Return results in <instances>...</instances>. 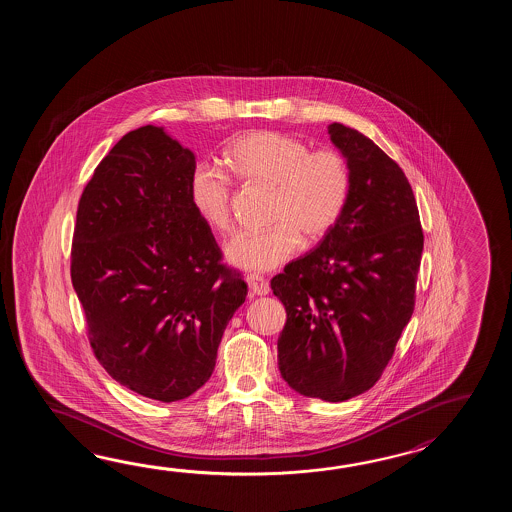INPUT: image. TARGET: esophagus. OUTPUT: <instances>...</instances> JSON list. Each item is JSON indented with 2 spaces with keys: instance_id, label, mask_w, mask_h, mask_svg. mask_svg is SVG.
<instances>
[{
  "instance_id": "34e87169",
  "label": "esophagus",
  "mask_w": 512,
  "mask_h": 512,
  "mask_svg": "<svg viewBox=\"0 0 512 512\" xmlns=\"http://www.w3.org/2000/svg\"><path fill=\"white\" fill-rule=\"evenodd\" d=\"M247 283H249L251 293L258 294V296H265V294L269 293V289H271L269 282L263 276H258V274L247 276Z\"/></svg>"
}]
</instances>
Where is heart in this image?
<instances>
[{"label":"heart","instance_id":"obj_1","mask_svg":"<svg viewBox=\"0 0 512 512\" xmlns=\"http://www.w3.org/2000/svg\"><path fill=\"white\" fill-rule=\"evenodd\" d=\"M234 174L254 185L272 186V227L245 230L225 247L227 260L251 272H269L291 260L305 241L335 229L348 205L351 172L342 153L311 150L307 142L278 131L247 133L229 148ZM190 201L210 229L232 225V186L212 164H197L190 175Z\"/></svg>","mask_w":512,"mask_h":512}]
</instances>
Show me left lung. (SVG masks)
I'll return each mask as SVG.
<instances>
[{"label":"left lung","mask_w":512,"mask_h":512,"mask_svg":"<svg viewBox=\"0 0 512 512\" xmlns=\"http://www.w3.org/2000/svg\"><path fill=\"white\" fill-rule=\"evenodd\" d=\"M351 192L315 251L271 280L287 320L278 368L294 392L342 403L381 379L410 322L423 229L401 166L360 131L333 122Z\"/></svg>","instance_id":"8db88e82"}]
</instances>
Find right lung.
<instances>
[{
  "mask_svg": "<svg viewBox=\"0 0 512 512\" xmlns=\"http://www.w3.org/2000/svg\"><path fill=\"white\" fill-rule=\"evenodd\" d=\"M196 157L164 133H126L78 201L71 280L109 375L161 403L210 379L247 283L190 201Z\"/></svg>",
  "mask_w": 512,
  "mask_h": 512,
  "instance_id": "right-lung-1",
  "label": "right lung"
}]
</instances>
